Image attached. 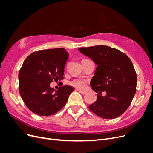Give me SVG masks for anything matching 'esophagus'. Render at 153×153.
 Masks as SVG:
<instances>
[{
	"label": "esophagus",
	"instance_id": "esophagus-1",
	"mask_svg": "<svg viewBox=\"0 0 153 153\" xmlns=\"http://www.w3.org/2000/svg\"><path fill=\"white\" fill-rule=\"evenodd\" d=\"M79 92H80V94H86V92H85L82 91H79Z\"/></svg>",
	"mask_w": 153,
	"mask_h": 153
}]
</instances>
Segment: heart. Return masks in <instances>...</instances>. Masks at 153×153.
Instances as JSON below:
<instances>
[{"label": "heart", "instance_id": "heart-1", "mask_svg": "<svg viewBox=\"0 0 153 153\" xmlns=\"http://www.w3.org/2000/svg\"><path fill=\"white\" fill-rule=\"evenodd\" d=\"M89 81L83 78H75L70 82V85L80 91H85L87 89Z\"/></svg>", "mask_w": 153, "mask_h": 153}]
</instances>
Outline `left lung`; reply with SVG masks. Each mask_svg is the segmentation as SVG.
Instances as JSON below:
<instances>
[{
  "label": "left lung",
  "mask_w": 153,
  "mask_h": 153,
  "mask_svg": "<svg viewBox=\"0 0 153 153\" xmlns=\"http://www.w3.org/2000/svg\"><path fill=\"white\" fill-rule=\"evenodd\" d=\"M78 50L98 65L91 85L98 94L89 110L103 119L121 115L136 93L137 74L130 59L120 50L105 45ZM103 91L107 92L104 97L101 94Z\"/></svg>",
  "instance_id": "1"
}]
</instances>
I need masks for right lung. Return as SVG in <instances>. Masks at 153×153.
Instances as JSON below:
<instances>
[{
    "label": "right lung",
    "mask_w": 153,
    "mask_h": 153,
    "mask_svg": "<svg viewBox=\"0 0 153 153\" xmlns=\"http://www.w3.org/2000/svg\"><path fill=\"white\" fill-rule=\"evenodd\" d=\"M68 57L65 49L56 48L36 51L25 59L18 75L19 92L27 107L33 113L49 116L65 106L74 88L61 86L55 91L50 84L64 79Z\"/></svg>",
    "instance_id": "add662e5"
}]
</instances>
